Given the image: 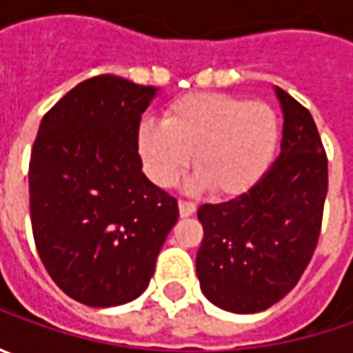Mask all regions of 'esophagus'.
<instances>
[{
    "label": "esophagus",
    "instance_id": "34e87169",
    "mask_svg": "<svg viewBox=\"0 0 353 353\" xmlns=\"http://www.w3.org/2000/svg\"><path fill=\"white\" fill-rule=\"evenodd\" d=\"M179 212H181V216H183V218H188V216H192V214L196 212V204H194V202L181 200V202H179Z\"/></svg>",
    "mask_w": 353,
    "mask_h": 353
}]
</instances>
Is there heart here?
I'll return each instance as SVG.
<instances>
[{
    "mask_svg": "<svg viewBox=\"0 0 353 353\" xmlns=\"http://www.w3.org/2000/svg\"><path fill=\"white\" fill-rule=\"evenodd\" d=\"M279 143V119L265 102L200 92L172 102L163 123L145 121L137 145L149 179L169 186L192 155L198 181L216 196H236L269 169Z\"/></svg>",
    "mask_w": 353,
    "mask_h": 353,
    "instance_id": "b5f03b06",
    "label": "heart"
}]
</instances>
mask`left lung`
I'll return each instance as SVG.
<instances>
[{
    "mask_svg": "<svg viewBox=\"0 0 353 353\" xmlns=\"http://www.w3.org/2000/svg\"><path fill=\"white\" fill-rule=\"evenodd\" d=\"M283 108L277 161L248 192L202 204L200 289L216 306L251 314L294 289L316 250L328 192V159L305 105L275 88Z\"/></svg>",
    "mask_w": 353,
    "mask_h": 353,
    "instance_id": "obj_1",
    "label": "left lung"
}]
</instances>
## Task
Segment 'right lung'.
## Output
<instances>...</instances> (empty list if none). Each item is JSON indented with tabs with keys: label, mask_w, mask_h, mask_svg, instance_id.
I'll return each mask as SVG.
<instances>
[{
	"label": "right lung",
	"mask_w": 353,
	"mask_h": 353,
	"mask_svg": "<svg viewBox=\"0 0 353 353\" xmlns=\"http://www.w3.org/2000/svg\"><path fill=\"white\" fill-rule=\"evenodd\" d=\"M153 86L102 74L48 110L29 163L39 257L70 299L117 306L149 285L179 202L143 174L141 114Z\"/></svg>",
	"instance_id": "add662e5"
}]
</instances>
